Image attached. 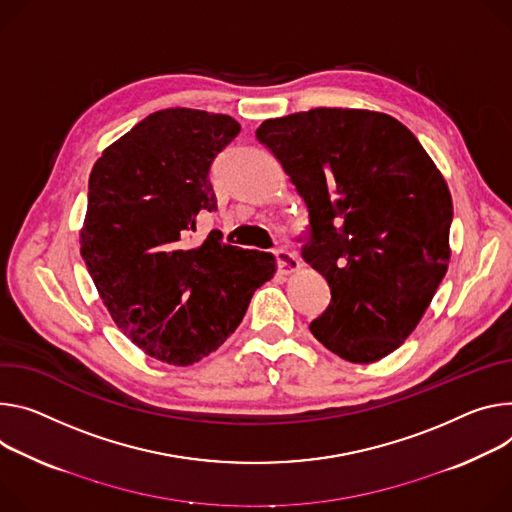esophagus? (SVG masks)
Returning a JSON list of instances; mask_svg holds the SVG:
<instances>
[{
    "label": "esophagus",
    "mask_w": 512,
    "mask_h": 512,
    "mask_svg": "<svg viewBox=\"0 0 512 512\" xmlns=\"http://www.w3.org/2000/svg\"><path fill=\"white\" fill-rule=\"evenodd\" d=\"M275 255V261H277V269H280L282 273H294L300 269V261L294 253H290L288 249H275L273 251Z\"/></svg>",
    "instance_id": "esophagus-1"
}]
</instances>
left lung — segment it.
Here are the masks:
<instances>
[{
	"label": "left lung",
	"mask_w": 512,
	"mask_h": 512,
	"mask_svg": "<svg viewBox=\"0 0 512 512\" xmlns=\"http://www.w3.org/2000/svg\"><path fill=\"white\" fill-rule=\"evenodd\" d=\"M257 141L308 208L302 259L331 288L310 333L351 363L398 349L449 263L453 204L416 136L369 110L314 108L265 120Z\"/></svg>",
	"instance_id": "8db88e82"
}]
</instances>
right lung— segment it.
Here are the masks:
<instances>
[{
  "mask_svg": "<svg viewBox=\"0 0 512 512\" xmlns=\"http://www.w3.org/2000/svg\"><path fill=\"white\" fill-rule=\"evenodd\" d=\"M241 124L169 108L138 122L89 175L81 257L118 329L147 355L192 365L241 324L275 259L222 243L190 249L202 212H216L210 167Z\"/></svg>",
  "mask_w": 512,
  "mask_h": 512,
  "instance_id": "add662e5",
  "label": "right lung"
}]
</instances>
